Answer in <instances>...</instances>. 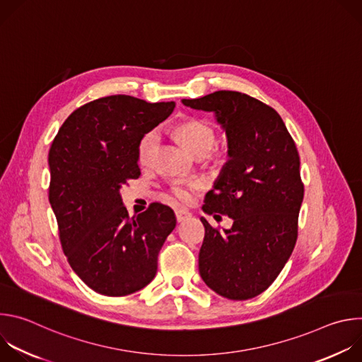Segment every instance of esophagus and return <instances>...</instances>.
<instances>
[{"label": "esophagus", "mask_w": 362, "mask_h": 362, "mask_svg": "<svg viewBox=\"0 0 362 362\" xmlns=\"http://www.w3.org/2000/svg\"><path fill=\"white\" fill-rule=\"evenodd\" d=\"M175 214H176V221L177 222H185L186 219L190 218V214L187 211H183V209H177Z\"/></svg>", "instance_id": "1"}]
</instances>
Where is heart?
Returning a JSON list of instances; mask_svg holds the SVG:
<instances>
[{
	"label": "heart",
	"instance_id": "obj_1",
	"mask_svg": "<svg viewBox=\"0 0 362 362\" xmlns=\"http://www.w3.org/2000/svg\"><path fill=\"white\" fill-rule=\"evenodd\" d=\"M177 139L183 147L197 156V154H208L215 144V132L204 122L189 120L182 123L176 130ZM159 146V133L156 130L147 132L137 144V159L141 165H150ZM199 187L197 182H183L179 180L173 183L169 189V196L172 200L180 203H189L193 197L194 189Z\"/></svg>",
	"mask_w": 362,
	"mask_h": 362
}]
</instances>
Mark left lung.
<instances>
[{
    "mask_svg": "<svg viewBox=\"0 0 362 362\" xmlns=\"http://www.w3.org/2000/svg\"><path fill=\"white\" fill-rule=\"evenodd\" d=\"M182 103L214 112L229 147L202 209L228 215L233 225L221 230L200 218V276L228 299H250L272 285L296 243L303 183L295 141L281 116L247 94L221 90Z\"/></svg>",
    "mask_w": 362,
    "mask_h": 362,
    "instance_id": "8db88e82",
    "label": "left lung"
}]
</instances>
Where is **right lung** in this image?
I'll list each match as a JSON object with an SVG mask.
<instances>
[{"instance_id": "obj_1", "label": "right lung", "mask_w": 362, "mask_h": 362, "mask_svg": "<svg viewBox=\"0 0 362 362\" xmlns=\"http://www.w3.org/2000/svg\"><path fill=\"white\" fill-rule=\"evenodd\" d=\"M175 106L124 94L101 97L74 110L51 143L48 199L62 247L78 278L101 295L124 296L150 284L176 226L169 206L151 203L130 218L120 196L140 176V139Z\"/></svg>"}]
</instances>
